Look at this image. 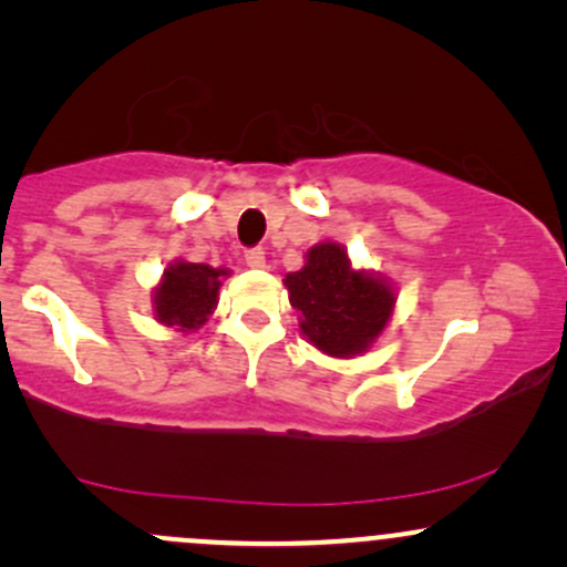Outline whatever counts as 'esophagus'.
<instances>
[{"instance_id":"34e87169","label":"esophagus","mask_w":567,"mask_h":567,"mask_svg":"<svg viewBox=\"0 0 567 567\" xmlns=\"http://www.w3.org/2000/svg\"><path fill=\"white\" fill-rule=\"evenodd\" d=\"M245 264L250 266V269H264L266 252L261 250V247H250V250H245Z\"/></svg>"}]
</instances>
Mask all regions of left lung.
Segmentation results:
<instances>
[{
	"instance_id": "1",
	"label": "left lung",
	"mask_w": 567,
	"mask_h": 567,
	"mask_svg": "<svg viewBox=\"0 0 567 567\" xmlns=\"http://www.w3.org/2000/svg\"><path fill=\"white\" fill-rule=\"evenodd\" d=\"M303 336L324 354L365 351L392 317L394 292L379 277L354 271L341 245L322 243L306 252V266L285 277Z\"/></svg>"
}]
</instances>
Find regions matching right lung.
I'll return each mask as SVG.
<instances>
[{
  "label": "right lung",
  "instance_id": "obj_1",
  "mask_svg": "<svg viewBox=\"0 0 567 567\" xmlns=\"http://www.w3.org/2000/svg\"><path fill=\"white\" fill-rule=\"evenodd\" d=\"M226 269H213L207 264L178 261L167 266L157 292H154V309L157 320L178 330H197L205 324L207 315H213L218 303L220 277Z\"/></svg>",
  "mask_w": 567,
  "mask_h": 567
}]
</instances>
